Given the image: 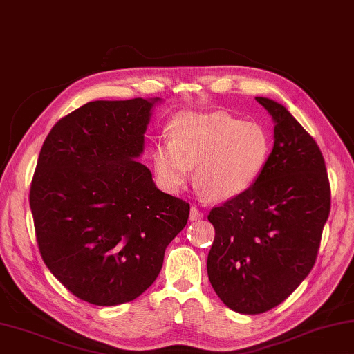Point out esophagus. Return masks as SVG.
<instances>
[{
	"label": "esophagus",
	"instance_id": "34e87169",
	"mask_svg": "<svg viewBox=\"0 0 354 354\" xmlns=\"http://www.w3.org/2000/svg\"><path fill=\"white\" fill-rule=\"evenodd\" d=\"M201 219H203V213L201 212L199 208L191 207V209H189V221L194 222V221H201Z\"/></svg>",
	"mask_w": 354,
	"mask_h": 354
}]
</instances>
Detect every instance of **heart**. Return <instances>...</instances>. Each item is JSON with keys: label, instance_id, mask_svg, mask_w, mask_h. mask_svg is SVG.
<instances>
[{"label": "heart", "instance_id": "b5f03b06", "mask_svg": "<svg viewBox=\"0 0 354 354\" xmlns=\"http://www.w3.org/2000/svg\"><path fill=\"white\" fill-rule=\"evenodd\" d=\"M272 140L261 124L224 111L178 115L172 138L158 141L152 163L166 189H180L193 172L197 188L216 201H228L252 188L268 166Z\"/></svg>", "mask_w": 354, "mask_h": 354}]
</instances>
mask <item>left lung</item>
Here are the masks:
<instances>
[{"label":"left lung","instance_id":"obj_1","mask_svg":"<svg viewBox=\"0 0 354 354\" xmlns=\"http://www.w3.org/2000/svg\"><path fill=\"white\" fill-rule=\"evenodd\" d=\"M257 101L275 122L268 166L252 188L208 214L216 232L209 283L241 314L269 311L299 288L317 258L331 207L317 142L284 105Z\"/></svg>","mask_w":354,"mask_h":354}]
</instances>
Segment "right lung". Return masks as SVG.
Segmentation results:
<instances>
[{
    "instance_id": "add662e5",
    "label": "right lung",
    "mask_w": 354,
    "mask_h": 354,
    "mask_svg": "<svg viewBox=\"0 0 354 354\" xmlns=\"http://www.w3.org/2000/svg\"><path fill=\"white\" fill-rule=\"evenodd\" d=\"M160 97L93 101L48 133L29 203L43 261L77 299L115 306L158 277L189 203L160 191L136 161Z\"/></svg>"
}]
</instances>
